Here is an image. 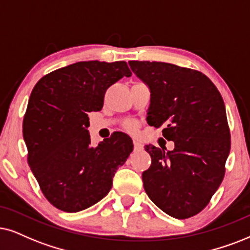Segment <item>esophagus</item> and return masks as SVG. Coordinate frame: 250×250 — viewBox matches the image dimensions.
I'll return each instance as SVG.
<instances>
[{"label": "esophagus", "mask_w": 250, "mask_h": 250, "mask_svg": "<svg viewBox=\"0 0 250 250\" xmlns=\"http://www.w3.org/2000/svg\"><path fill=\"white\" fill-rule=\"evenodd\" d=\"M134 148L135 150H142V148H143V145H142V143L140 141H137V140H134Z\"/></svg>", "instance_id": "obj_1"}]
</instances>
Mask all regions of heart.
<instances>
[{
    "instance_id": "1",
    "label": "heart",
    "mask_w": 250,
    "mask_h": 250,
    "mask_svg": "<svg viewBox=\"0 0 250 250\" xmlns=\"http://www.w3.org/2000/svg\"><path fill=\"white\" fill-rule=\"evenodd\" d=\"M128 128L131 129V130H134V129H135V125H132V123H130V125H128Z\"/></svg>"
}]
</instances>
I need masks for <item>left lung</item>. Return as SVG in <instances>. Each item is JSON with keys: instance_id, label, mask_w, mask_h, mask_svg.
Returning <instances> with one entry per match:
<instances>
[{"instance_id": "obj_1", "label": "left lung", "mask_w": 250, "mask_h": 250, "mask_svg": "<svg viewBox=\"0 0 250 250\" xmlns=\"http://www.w3.org/2000/svg\"><path fill=\"white\" fill-rule=\"evenodd\" d=\"M131 70L150 88L146 121L164 127L174 150L145 145L151 166L143 172L144 189L164 212L192 217L209 204L225 175L230 135L225 104L201 71L165 62L130 61Z\"/></svg>"}]
</instances>
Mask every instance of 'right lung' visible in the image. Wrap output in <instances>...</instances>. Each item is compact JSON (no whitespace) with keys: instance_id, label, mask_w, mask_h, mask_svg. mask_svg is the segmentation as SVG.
<instances>
[{"instance_id":"right-lung-1","label":"right lung","mask_w":250,"mask_h":250,"mask_svg":"<svg viewBox=\"0 0 250 250\" xmlns=\"http://www.w3.org/2000/svg\"><path fill=\"white\" fill-rule=\"evenodd\" d=\"M130 76L125 61H84L49 72L33 87L23 121L27 163L58 209L78 212L103 200L131 153L125 132L92 146L87 130V113L102 110L107 88Z\"/></svg>"}]
</instances>
